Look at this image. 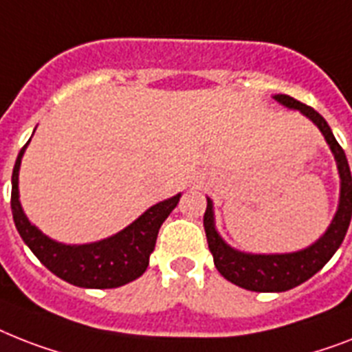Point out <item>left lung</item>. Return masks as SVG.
<instances>
[{
	"label": "left lung",
	"mask_w": 352,
	"mask_h": 352,
	"mask_svg": "<svg viewBox=\"0 0 352 352\" xmlns=\"http://www.w3.org/2000/svg\"><path fill=\"white\" fill-rule=\"evenodd\" d=\"M273 99L289 110H298L322 131L338 168L340 199L336 213L324 235L304 250L291 251V253H245V251L231 248L217 231L213 201L208 197L204 231L215 267L231 284L248 291H256V293H282V291L293 289L318 273L344 242L352 217V177L349 162L338 141L334 139L327 121L316 110L305 107L285 94H276Z\"/></svg>",
	"instance_id": "left-lung-1"
}]
</instances>
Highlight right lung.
<instances>
[{"instance_id":"obj_1","label":"right lung","mask_w":352,"mask_h":352,"mask_svg":"<svg viewBox=\"0 0 352 352\" xmlns=\"http://www.w3.org/2000/svg\"><path fill=\"white\" fill-rule=\"evenodd\" d=\"M28 142L21 148L14 164L10 195L14 224L23 242L54 275L77 287L111 289L139 278L150 264L162 222L175 210L182 193L153 204L124 230L108 239L88 244L57 242L28 221L19 201V168Z\"/></svg>"}]
</instances>
